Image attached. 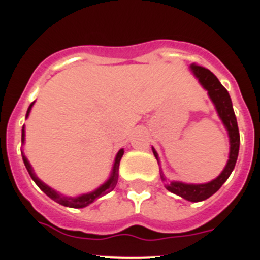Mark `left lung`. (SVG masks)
<instances>
[{
	"mask_svg": "<svg viewBox=\"0 0 260 260\" xmlns=\"http://www.w3.org/2000/svg\"><path fill=\"white\" fill-rule=\"evenodd\" d=\"M191 70L195 74V77L199 79L202 86L208 91V95H210L211 100L215 104L217 113H219L220 118L222 119V122H224L225 127H226L229 133V138H231V153H229L228 164H226L224 171L221 172V174L216 180L211 181L208 183H203V185H186V183L182 182L168 183L164 174L160 173V177H161V180L165 183H168L167 189L171 192H173V194L180 195V197L190 202H202L204 199L210 198L211 195L215 194L224 185L225 181L228 180V177L233 172L238 157V151H240V132H238L237 118H236V114H234L231 96H229L228 91L225 89V87L220 83L219 79L208 69L197 65V63H192ZM152 151L155 157L157 158L156 151L153 148Z\"/></svg>",
	"mask_w": 260,
	"mask_h": 260,
	"instance_id": "obj_1",
	"label": "left lung"
}]
</instances>
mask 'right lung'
<instances>
[{"mask_svg": "<svg viewBox=\"0 0 260 260\" xmlns=\"http://www.w3.org/2000/svg\"><path fill=\"white\" fill-rule=\"evenodd\" d=\"M32 105H34V103H32L31 105H29L28 110H27V114L26 117H28L29 114V110H31ZM24 141V127L22 128V142ZM123 155V150L119 151L118 153H117V157H116V161H114V167H113V172H112V176H110L109 180L107 181V182L104 183L103 186H100L96 191L93 192H89V194H84V195H80V197H78V198H66V197H62V195H59L58 192H56L54 190H52L49 187V186H47L45 183L41 182L40 180H39L38 177L35 176V173L32 172V168L31 165H29V162L27 161L26 156L23 155L22 153V157H23V161H24V165H26L27 171H28L29 176H31V178L34 181H35L36 185L40 187L41 191H44L45 194L49 197L50 199H53L54 202H57V203L62 204V206H65V207H71V208H82V207H86V206H88L89 203H92L95 199L100 198L102 195H105L108 194V192H110L112 190L116 187L117 185V181H118V167H119V161H121V157H122Z\"/></svg>", "mask_w": 260, "mask_h": 260, "instance_id": "right-lung-1", "label": "right lung"}]
</instances>
